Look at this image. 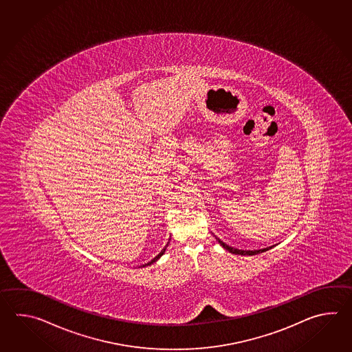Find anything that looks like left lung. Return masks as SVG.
<instances>
[{
	"mask_svg": "<svg viewBox=\"0 0 352 352\" xmlns=\"http://www.w3.org/2000/svg\"><path fill=\"white\" fill-rule=\"evenodd\" d=\"M217 241L221 244V247L226 249L228 252H230L232 254H240V255H255L259 254V253H263V252H267V250H270V248H265V249H261V250H239V249H235V248L229 247V245H226L225 243H223L221 240L217 239Z\"/></svg>",
	"mask_w": 352,
	"mask_h": 352,
	"instance_id": "obj_1",
	"label": "left lung"
}]
</instances>
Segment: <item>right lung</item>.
<instances>
[{"label":"right lung","mask_w":352,"mask_h":352,"mask_svg":"<svg viewBox=\"0 0 352 352\" xmlns=\"http://www.w3.org/2000/svg\"><path fill=\"white\" fill-rule=\"evenodd\" d=\"M167 245H168V244H167ZM167 245H166V247L164 248V250H162V252H161V253H160V254H158L157 256H155V258H153V259H152V261H151V262L148 263V264H147V265H150V264H152V263L156 262V261H157L158 258H160V256H161V255H162V254H164V253H165L166 248H167Z\"/></svg>","instance_id":"obj_1"}]
</instances>
